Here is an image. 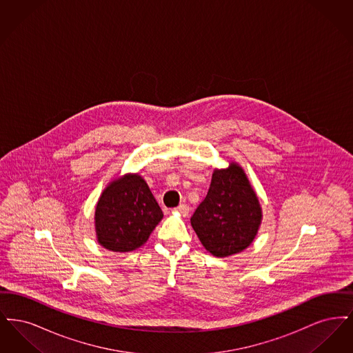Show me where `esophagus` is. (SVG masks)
Listing matches in <instances>:
<instances>
[{
    "label": "esophagus",
    "mask_w": 353,
    "mask_h": 353,
    "mask_svg": "<svg viewBox=\"0 0 353 353\" xmlns=\"http://www.w3.org/2000/svg\"><path fill=\"white\" fill-rule=\"evenodd\" d=\"M174 210H176V212H179L181 216L186 217V216H188V213H189V206H188L186 203H181V205H179Z\"/></svg>",
    "instance_id": "esophagus-1"
}]
</instances>
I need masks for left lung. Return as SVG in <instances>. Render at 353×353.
I'll use <instances>...</instances> for the list:
<instances>
[{
    "instance_id": "8db88e82",
    "label": "left lung",
    "mask_w": 353,
    "mask_h": 353,
    "mask_svg": "<svg viewBox=\"0 0 353 353\" xmlns=\"http://www.w3.org/2000/svg\"><path fill=\"white\" fill-rule=\"evenodd\" d=\"M202 246L217 258L248 249L262 223V208L243 168H216L205 200L190 219Z\"/></svg>"
}]
</instances>
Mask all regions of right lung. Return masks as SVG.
<instances>
[{"label": "right lung", "mask_w": 353, "mask_h": 353, "mask_svg": "<svg viewBox=\"0 0 353 353\" xmlns=\"http://www.w3.org/2000/svg\"><path fill=\"white\" fill-rule=\"evenodd\" d=\"M164 214L139 173L110 181L95 206L97 241L110 252H130L143 246Z\"/></svg>", "instance_id": "obj_1"}]
</instances>
